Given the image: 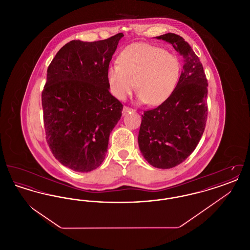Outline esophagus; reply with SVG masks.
Instances as JSON below:
<instances>
[{"instance_id": "obj_1", "label": "esophagus", "mask_w": 250, "mask_h": 250, "mask_svg": "<svg viewBox=\"0 0 250 250\" xmlns=\"http://www.w3.org/2000/svg\"><path fill=\"white\" fill-rule=\"evenodd\" d=\"M129 111H133V109L131 108V107H126V106H125L124 108H123V115H125L126 113H128Z\"/></svg>"}]
</instances>
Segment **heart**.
<instances>
[{"mask_svg":"<svg viewBox=\"0 0 250 250\" xmlns=\"http://www.w3.org/2000/svg\"><path fill=\"white\" fill-rule=\"evenodd\" d=\"M118 64L107 69L110 93L125 100L135 88L141 102L158 106L172 95L178 85L182 64L178 56L146 43H134L124 48Z\"/></svg>","mask_w":250,"mask_h":250,"instance_id":"obj_1","label":"heart"}]
</instances>
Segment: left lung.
Masks as SVG:
<instances>
[{
    "mask_svg": "<svg viewBox=\"0 0 250 250\" xmlns=\"http://www.w3.org/2000/svg\"><path fill=\"white\" fill-rule=\"evenodd\" d=\"M156 38L172 45L183 56L184 66L172 95L144 111L138 142L149 164L170 168L184 162L202 138L208 114V83L201 61L182 36L168 33Z\"/></svg>",
    "mask_w": 250,
    "mask_h": 250,
    "instance_id": "obj_1",
    "label": "left lung"
}]
</instances>
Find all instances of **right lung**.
<instances>
[{
    "label": "right lung",
    "instance_id": "obj_1",
    "mask_svg": "<svg viewBox=\"0 0 250 250\" xmlns=\"http://www.w3.org/2000/svg\"><path fill=\"white\" fill-rule=\"evenodd\" d=\"M123 36L72 40L48 65L42 92L46 139L54 157L75 171L101 165L122 116V103L108 91L107 69Z\"/></svg>",
    "mask_w": 250,
    "mask_h": 250
}]
</instances>
